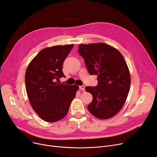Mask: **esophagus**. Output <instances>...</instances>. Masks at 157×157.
Instances as JSON below:
<instances>
[{"label": "esophagus", "instance_id": "34e87169", "mask_svg": "<svg viewBox=\"0 0 157 157\" xmlns=\"http://www.w3.org/2000/svg\"><path fill=\"white\" fill-rule=\"evenodd\" d=\"M79 89H80L81 90L84 91V90H85V85H81V86H79Z\"/></svg>", "mask_w": 157, "mask_h": 157}]
</instances>
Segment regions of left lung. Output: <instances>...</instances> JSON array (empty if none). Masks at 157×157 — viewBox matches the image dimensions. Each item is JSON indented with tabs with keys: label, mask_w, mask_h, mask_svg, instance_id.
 I'll list each match as a JSON object with an SVG mask.
<instances>
[{
	"label": "left lung",
	"mask_w": 157,
	"mask_h": 157,
	"mask_svg": "<svg viewBox=\"0 0 157 157\" xmlns=\"http://www.w3.org/2000/svg\"><path fill=\"white\" fill-rule=\"evenodd\" d=\"M78 52L90 75H97L96 86H86L93 99L87 108L95 117L107 119L116 115L124 105L131 79L121 53L105 43L80 44Z\"/></svg>",
	"instance_id": "8db88e82"
}]
</instances>
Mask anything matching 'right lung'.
Here are the masks:
<instances>
[{
  "mask_svg": "<svg viewBox=\"0 0 157 157\" xmlns=\"http://www.w3.org/2000/svg\"><path fill=\"white\" fill-rule=\"evenodd\" d=\"M73 46L70 44L45 48L27 68V94L33 110L46 122H56L65 116L79 88L76 85L58 83L61 78L65 77L62 66Z\"/></svg>",
  "mask_w": 157,
  "mask_h": 157,
  "instance_id": "right-lung-1",
  "label": "right lung"
}]
</instances>
